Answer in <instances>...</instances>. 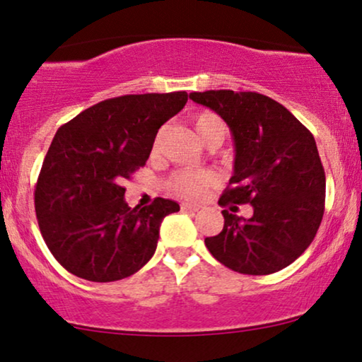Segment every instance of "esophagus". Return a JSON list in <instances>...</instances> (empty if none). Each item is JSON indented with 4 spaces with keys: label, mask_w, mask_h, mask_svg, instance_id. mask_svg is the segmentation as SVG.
Segmentation results:
<instances>
[{
    "label": "esophagus",
    "mask_w": 362,
    "mask_h": 362,
    "mask_svg": "<svg viewBox=\"0 0 362 362\" xmlns=\"http://www.w3.org/2000/svg\"><path fill=\"white\" fill-rule=\"evenodd\" d=\"M182 210H187V212H197V210H200V205L182 204Z\"/></svg>",
    "instance_id": "obj_1"
}]
</instances>
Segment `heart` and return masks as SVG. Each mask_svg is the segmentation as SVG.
<instances>
[{
    "label": "heart",
    "mask_w": 362,
    "mask_h": 362,
    "mask_svg": "<svg viewBox=\"0 0 362 362\" xmlns=\"http://www.w3.org/2000/svg\"><path fill=\"white\" fill-rule=\"evenodd\" d=\"M194 128L204 144H209L210 140L223 141L228 134L227 123L212 112H204L197 115L194 120ZM214 173L210 172L182 170L172 177L168 187H170L173 194L185 197V199H199L214 184Z\"/></svg>",
    "instance_id": "1"
}]
</instances>
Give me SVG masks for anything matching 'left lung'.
Wrapping results in <instances>:
<instances>
[{
    "label": "left lung",
    "mask_w": 362,
    "mask_h": 362,
    "mask_svg": "<svg viewBox=\"0 0 362 362\" xmlns=\"http://www.w3.org/2000/svg\"><path fill=\"white\" fill-rule=\"evenodd\" d=\"M230 128L234 175L222 207L252 205L244 218L222 210L223 228L205 245L240 274L267 276L294 262L314 240L326 202V173L310 132L286 107L255 91H194Z\"/></svg>",
    "instance_id": "1"
}]
</instances>
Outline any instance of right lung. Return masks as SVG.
Returning a JSON list of instances; mask_svg holds the SVG:
<instances>
[{"mask_svg": "<svg viewBox=\"0 0 362 362\" xmlns=\"http://www.w3.org/2000/svg\"><path fill=\"white\" fill-rule=\"evenodd\" d=\"M187 98V91L123 95L58 128L36 182L35 210L49 252L73 276L120 281L152 259L160 223L180 207L162 197L128 207L123 184L145 165L158 128Z\"/></svg>", "mask_w": 362, "mask_h": 362, "instance_id": "add662e5", "label": "right lung"}]
</instances>
